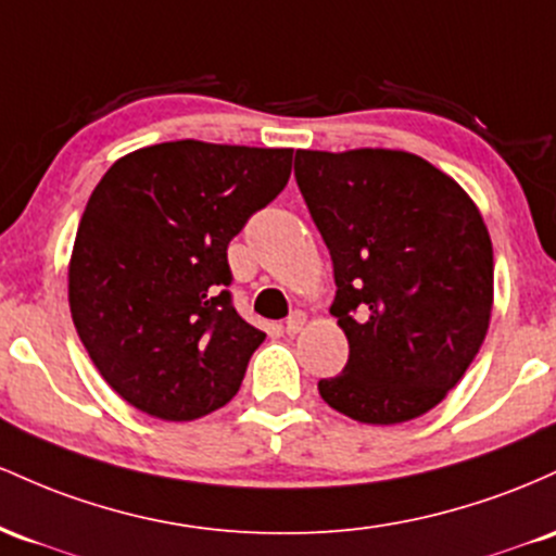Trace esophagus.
<instances>
[{"label": "esophagus", "mask_w": 556, "mask_h": 556, "mask_svg": "<svg viewBox=\"0 0 556 556\" xmlns=\"http://www.w3.org/2000/svg\"><path fill=\"white\" fill-rule=\"evenodd\" d=\"M304 323H307V317H304V312H294V315L286 317L283 330H286V333H289V336H296L299 330L304 328Z\"/></svg>", "instance_id": "1"}]
</instances>
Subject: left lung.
Returning a JSON list of instances; mask_svg holds the SVG:
<instances>
[{"label":"left lung","mask_w":556,"mask_h":556,"mask_svg":"<svg viewBox=\"0 0 556 556\" xmlns=\"http://www.w3.org/2000/svg\"><path fill=\"white\" fill-rule=\"evenodd\" d=\"M294 176L333 260L346 367L317 383L341 415L396 426L459 383L485 339L494 249L463 186L396 149L309 152Z\"/></svg>","instance_id":"left-lung-1"}]
</instances>
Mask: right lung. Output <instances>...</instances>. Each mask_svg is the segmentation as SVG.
Masks as SVG:
<instances>
[{
	"mask_svg": "<svg viewBox=\"0 0 556 556\" xmlns=\"http://www.w3.org/2000/svg\"><path fill=\"white\" fill-rule=\"evenodd\" d=\"M294 149L167 141L104 173L67 270L76 330L102 378L160 420L215 413L265 333L230 299L228 244L291 176Z\"/></svg>",
	"mask_w": 556,
	"mask_h": 556,
	"instance_id": "1",
	"label": "right lung"
}]
</instances>
